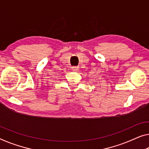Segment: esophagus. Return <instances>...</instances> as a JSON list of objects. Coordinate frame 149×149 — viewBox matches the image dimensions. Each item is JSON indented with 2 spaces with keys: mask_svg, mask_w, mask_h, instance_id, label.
<instances>
[{
  "mask_svg": "<svg viewBox=\"0 0 149 149\" xmlns=\"http://www.w3.org/2000/svg\"><path fill=\"white\" fill-rule=\"evenodd\" d=\"M79 67H72V70H73V71H74V72L78 71V70H79Z\"/></svg>",
  "mask_w": 149,
  "mask_h": 149,
  "instance_id": "34e87169",
  "label": "esophagus"
}]
</instances>
